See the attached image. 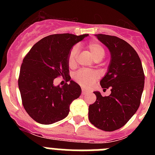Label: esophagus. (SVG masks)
I'll return each instance as SVG.
<instances>
[{
	"label": "esophagus",
	"instance_id": "obj_1",
	"mask_svg": "<svg viewBox=\"0 0 155 155\" xmlns=\"http://www.w3.org/2000/svg\"><path fill=\"white\" fill-rule=\"evenodd\" d=\"M87 93H88V91H86V90H85V89H84V88H82V91H81V94H82V95H84V94H87Z\"/></svg>",
	"mask_w": 155,
	"mask_h": 155
}]
</instances>
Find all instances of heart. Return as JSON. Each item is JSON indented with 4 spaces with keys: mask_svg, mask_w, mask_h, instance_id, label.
<instances>
[{
    "mask_svg": "<svg viewBox=\"0 0 155 155\" xmlns=\"http://www.w3.org/2000/svg\"><path fill=\"white\" fill-rule=\"evenodd\" d=\"M87 48L89 49L91 55L96 61H101L105 56V49L102 45H100L98 42H90L89 44L87 45ZM78 53L79 50L78 46H74L70 50L68 56V64L70 68H74L76 65ZM74 78L79 84L84 87H88L97 80L98 74L90 70L82 69L77 71Z\"/></svg>",
    "mask_w": 155,
    "mask_h": 155,
    "instance_id": "heart-1",
    "label": "heart"
}]
</instances>
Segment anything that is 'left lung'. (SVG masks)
Wrapping results in <instances>:
<instances>
[{"instance_id": "1", "label": "left lung", "mask_w": 155, "mask_h": 155, "mask_svg": "<svg viewBox=\"0 0 155 155\" xmlns=\"http://www.w3.org/2000/svg\"><path fill=\"white\" fill-rule=\"evenodd\" d=\"M95 35L111 53L108 72L100 81L102 88L110 87L111 94L103 97L94 91L96 101L89 105L88 119L97 128L111 132L124 127L139 108L144 73L137 53L128 42L114 35Z\"/></svg>"}]
</instances>
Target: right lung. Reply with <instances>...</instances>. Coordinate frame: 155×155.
<instances>
[{"instance_id": "1", "label": "right lung", "mask_w": 155, "mask_h": 155, "mask_svg": "<svg viewBox=\"0 0 155 155\" xmlns=\"http://www.w3.org/2000/svg\"><path fill=\"white\" fill-rule=\"evenodd\" d=\"M87 34H54L37 42L24 57L18 77V87L24 109L41 124H52L69 113L70 105L78 98L81 88L71 81L62 87L53 81L62 76L71 79L68 56L72 46Z\"/></svg>"}]
</instances>
